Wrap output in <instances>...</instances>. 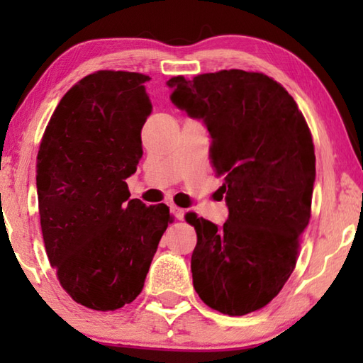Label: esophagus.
<instances>
[{
	"label": "esophagus",
	"mask_w": 363,
	"mask_h": 363,
	"mask_svg": "<svg viewBox=\"0 0 363 363\" xmlns=\"http://www.w3.org/2000/svg\"><path fill=\"white\" fill-rule=\"evenodd\" d=\"M171 213L174 214V218H176V219L182 220V219H184V214H186V210H182V208L173 205V206H171Z\"/></svg>",
	"instance_id": "1"
}]
</instances>
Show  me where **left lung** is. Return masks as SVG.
<instances>
[{"label":"left lung","instance_id":"1","mask_svg":"<svg viewBox=\"0 0 363 363\" xmlns=\"http://www.w3.org/2000/svg\"><path fill=\"white\" fill-rule=\"evenodd\" d=\"M167 84L171 102L205 123L225 181L224 225L186 214L196 232L194 288L211 309L250 314L277 296L296 266L315 181L311 131L288 91L264 73L220 70Z\"/></svg>","mask_w":363,"mask_h":363}]
</instances>
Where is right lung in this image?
I'll return each instance as SVG.
<instances>
[{"instance_id": "obj_1", "label": "right lung", "mask_w": 363, "mask_h": 363, "mask_svg": "<svg viewBox=\"0 0 363 363\" xmlns=\"http://www.w3.org/2000/svg\"><path fill=\"white\" fill-rule=\"evenodd\" d=\"M149 79L113 70L79 79L54 110L36 158L49 262L72 299L94 311L136 299L171 223L167 205L131 200L125 182L143 157Z\"/></svg>"}]
</instances>
